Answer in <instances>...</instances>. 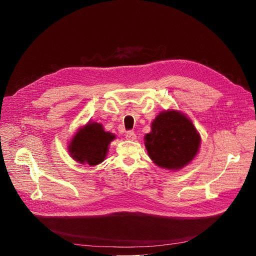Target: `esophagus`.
I'll use <instances>...</instances> for the list:
<instances>
[{
  "mask_svg": "<svg viewBox=\"0 0 256 256\" xmlns=\"http://www.w3.org/2000/svg\"><path fill=\"white\" fill-rule=\"evenodd\" d=\"M136 134L132 130H130V132H126V139L128 140H132V141H134V140H136Z\"/></svg>",
  "mask_w": 256,
  "mask_h": 256,
  "instance_id": "1",
  "label": "esophagus"
}]
</instances>
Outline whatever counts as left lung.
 I'll return each mask as SVG.
<instances>
[{
    "instance_id": "left-lung-1",
    "label": "left lung",
    "mask_w": 256,
    "mask_h": 256,
    "mask_svg": "<svg viewBox=\"0 0 256 256\" xmlns=\"http://www.w3.org/2000/svg\"><path fill=\"white\" fill-rule=\"evenodd\" d=\"M145 147L154 163L167 170H180L196 156L200 135L184 114L167 110L152 121V132L144 137Z\"/></svg>"
}]
</instances>
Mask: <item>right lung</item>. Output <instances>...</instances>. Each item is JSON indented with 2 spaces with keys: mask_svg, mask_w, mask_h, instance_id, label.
<instances>
[{
  "mask_svg": "<svg viewBox=\"0 0 256 256\" xmlns=\"http://www.w3.org/2000/svg\"><path fill=\"white\" fill-rule=\"evenodd\" d=\"M114 139L115 135L106 132L100 124L89 122L78 128L67 148L78 163L96 166L106 158L108 146Z\"/></svg>",
  "mask_w": 256,
  "mask_h": 256,
  "instance_id": "1",
  "label": "right lung"
}]
</instances>
